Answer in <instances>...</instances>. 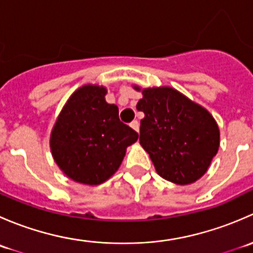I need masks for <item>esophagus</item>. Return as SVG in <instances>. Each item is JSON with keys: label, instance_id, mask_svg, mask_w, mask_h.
Wrapping results in <instances>:
<instances>
[{"label": "esophagus", "instance_id": "obj_1", "mask_svg": "<svg viewBox=\"0 0 253 253\" xmlns=\"http://www.w3.org/2000/svg\"><path fill=\"white\" fill-rule=\"evenodd\" d=\"M131 127L134 129L136 132H139V122L137 121V120H134V121L131 122Z\"/></svg>", "mask_w": 253, "mask_h": 253}]
</instances>
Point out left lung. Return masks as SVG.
<instances>
[{"label": "left lung", "instance_id": "left-lung-1", "mask_svg": "<svg viewBox=\"0 0 253 253\" xmlns=\"http://www.w3.org/2000/svg\"><path fill=\"white\" fill-rule=\"evenodd\" d=\"M137 110L141 120L139 143L149 154L158 175L176 185L202 177L215 157L220 131L211 112L171 86L144 88Z\"/></svg>", "mask_w": 253, "mask_h": 253}]
</instances>
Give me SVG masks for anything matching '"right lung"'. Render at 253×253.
Listing matches in <instances>:
<instances>
[{
    "label": "right lung",
    "instance_id": "right-lung-1",
    "mask_svg": "<svg viewBox=\"0 0 253 253\" xmlns=\"http://www.w3.org/2000/svg\"><path fill=\"white\" fill-rule=\"evenodd\" d=\"M108 89L84 84L68 98L50 136L53 160L78 183L96 186L119 170L128 145L138 133L119 119V108L108 104Z\"/></svg>",
    "mask_w": 253,
    "mask_h": 253
}]
</instances>
